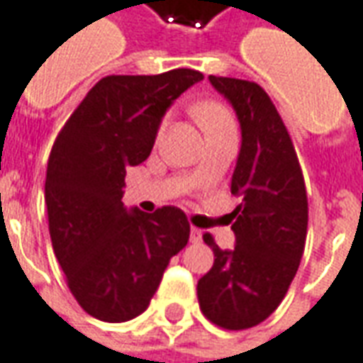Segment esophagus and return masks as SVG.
<instances>
[{"mask_svg": "<svg viewBox=\"0 0 363 363\" xmlns=\"http://www.w3.org/2000/svg\"><path fill=\"white\" fill-rule=\"evenodd\" d=\"M190 241H192V243H200V241H202V231L196 228L190 229Z\"/></svg>", "mask_w": 363, "mask_h": 363, "instance_id": "34e87169", "label": "esophagus"}]
</instances>
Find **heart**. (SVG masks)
<instances>
[{
  "label": "heart",
  "mask_w": 363,
  "mask_h": 363,
  "mask_svg": "<svg viewBox=\"0 0 363 363\" xmlns=\"http://www.w3.org/2000/svg\"><path fill=\"white\" fill-rule=\"evenodd\" d=\"M194 116H196L198 124L204 128V132L233 122L231 114L218 103H200L194 108Z\"/></svg>",
  "instance_id": "obj_1"
}]
</instances>
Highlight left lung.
Wrapping results in <instances>:
<instances>
[{
	"label": "left lung",
	"mask_w": 363,
	"mask_h": 363,
	"mask_svg": "<svg viewBox=\"0 0 363 363\" xmlns=\"http://www.w3.org/2000/svg\"><path fill=\"white\" fill-rule=\"evenodd\" d=\"M233 106L241 150L231 194L241 202L229 213L235 247L221 251L213 237V267L198 280L200 309L213 325L243 330L268 319L303 257L307 192L294 143L276 106L260 85L235 77H208Z\"/></svg>",
	"instance_id": "obj_1"
}]
</instances>
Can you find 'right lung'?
<instances>
[{"mask_svg": "<svg viewBox=\"0 0 363 363\" xmlns=\"http://www.w3.org/2000/svg\"><path fill=\"white\" fill-rule=\"evenodd\" d=\"M202 79L186 67L103 77L52 145L44 184L52 247L95 319L124 323L145 311L169 260L189 243L182 210H128L122 189L128 167L150 157L167 108Z\"/></svg>", "mask_w": 363, "mask_h": 363, "instance_id": "1", "label": "right lung"}]
</instances>
